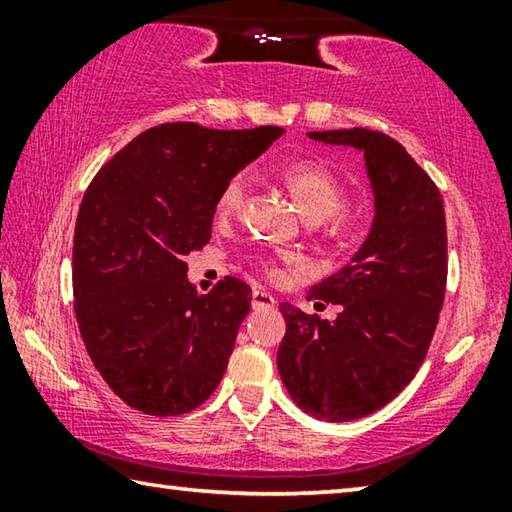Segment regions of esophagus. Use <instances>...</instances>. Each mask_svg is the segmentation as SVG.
I'll return each mask as SVG.
<instances>
[{
    "label": "esophagus",
    "mask_w": 512,
    "mask_h": 512,
    "mask_svg": "<svg viewBox=\"0 0 512 512\" xmlns=\"http://www.w3.org/2000/svg\"><path fill=\"white\" fill-rule=\"evenodd\" d=\"M250 305H253V309H271L275 307V298L271 296V293L266 291H253V300H250Z\"/></svg>",
    "instance_id": "obj_1"
}]
</instances>
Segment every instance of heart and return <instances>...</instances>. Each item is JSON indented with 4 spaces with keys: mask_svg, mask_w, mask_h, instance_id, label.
Listing matches in <instances>:
<instances>
[{
    "mask_svg": "<svg viewBox=\"0 0 512 512\" xmlns=\"http://www.w3.org/2000/svg\"><path fill=\"white\" fill-rule=\"evenodd\" d=\"M284 183H287L289 192L296 201L298 210L305 221H325L329 216L336 214L343 207V187L332 173L325 167L314 162H296L284 171ZM246 194V178L235 176L228 180L216 201V214L230 216L235 214L241 203H244Z\"/></svg>",
    "mask_w": 512,
    "mask_h": 512,
    "instance_id": "obj_1",
    "label": "heart"
}]
</instances>
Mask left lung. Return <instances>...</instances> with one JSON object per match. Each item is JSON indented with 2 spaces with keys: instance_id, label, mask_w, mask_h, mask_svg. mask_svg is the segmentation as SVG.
<instances>
[{
  "instance_id": "8db88e82",
  "label": "left lung",
  "mask_w": 512,
  "mask_h": 512,
  "mask_svg": "<svg viewBox=\"0 0 512 512\" xmlns=\"http://www.w3.org/2000/svg\"><path fill=\"white\" fill-rule=\"evenodd\" d=\"M363 153L372 192L368 237L350 264L307 293L341 305L334 320L282 302L277 370L302 411L350 422L386 406L429 350L447 282V225L438 187L400 142L368 128L307 133Z\"/></svg>"
}]
</instances>
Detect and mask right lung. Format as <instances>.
<instances>
[{"label": "right lung", "mask_w": 512, "mask_h": 512, "mask_svg": "<svg viewBox=\"0 0 512 512\" xmlns=\"http://www.w3.org/2000/svg\"><path fill=\"white\" fill-rule=\"evenodd\" d=\"M282 133L160 124L126 144L85 192L74 311L94 368L133 409L180 415L219 386L253 296L237 277L201 296L185 257L210 241L228 180Z\"/></svg>", "instance_id": "right-lung-1"}]
</instances>
